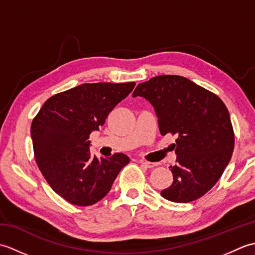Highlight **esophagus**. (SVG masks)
Masks as SVG:
<instances>
[{
	"mask_svg": "<svg viewBox=\"0 0 255 255\" xmlns=\"http://www.w3.org/2000/svg\"><path fill=\"white\" fill-rule=\"evenodd\" d=\"M140 163L144 165L145 167H149V169L156 166V163H154V162H149V161H144V160H140Z\"/></svg>",
	"mask_w": 255,
	"mask_h": 255,
	"instance_id": "esophagus-1",
	"label": "esophagus"
}]
</instances>
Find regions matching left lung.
I'll return each instance as SVG.
<instances>
[{"mask_svg": "<svg viewBox=\"0 0 255 255\" xmlns=\"http://www.w3.org/2000/svg\"><path fill=\"white\" fill-rule=\"evenodd\" d=\"M132 96L148 100L158 117L160 133L176 140L172 185L161 196L191 203L218 182L235 148L228 108L213 92L180 75H159L140 83Z\"/></svg>", "mask_w": 255, "mask_h": 255, "instance_id": "8db88e82", "label": "left lung"}]
</instances>
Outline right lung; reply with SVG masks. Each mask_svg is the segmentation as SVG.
<instances>
[{"mask_svg": "<svg viewBox=\"0 0 255 255\" xmlns=\"http://www.w3.org/2000/svg\"><path fill=\"white\" fill-rule=\"evenodd\" d=\"M134 85L81 84L49 97L32 119L30 134L36 163L50 187L68 203L96 204L130 161L124 153L93 156L89 138Z\"/></svg>", "mask_w": 255, "mask_h": 255, "instance_id": "obj_1", "label": "right lung"}]
</instances>
